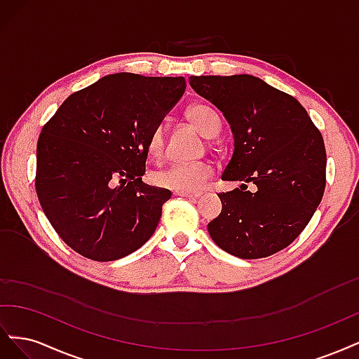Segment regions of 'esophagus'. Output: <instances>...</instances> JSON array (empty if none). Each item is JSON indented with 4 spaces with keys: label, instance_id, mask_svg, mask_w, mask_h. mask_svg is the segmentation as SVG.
<instances>
[{
    "label": "esophagus",
    "instance_id": "obj_1",
    "mask_svg": "<svg viewBox=\"0 0 359 359\" xmlns=\"http://www.w3.org/2000/svg\"><path fill=\"white\" fill-rule=\"evenodd\" d=\"M177 196L181 198H187V199H196L199 196H202V191H175Z\"/></svg>",
    "mask_w": 359,
    "mask_h": 359
}]
</instances>
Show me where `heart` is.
Returning a JSON list of instances; mask_svg holds the SVG:
<instances>
[{
    "label": "heart",
    "mask_w": 359,
    "mask_h": 359,
    "mask_svg": "<svg viewBox=\"0 0 359 359\" xmlns=\"http://www.w3.org/2000/svg\"><path fill=\"white\" fill-rule=\"evenodd\" d=\"M189 121L196 127L205 137H215L222 130V118L214 107L205 103H194L189 106L186 112ZM166 135L165 127L156 126L148 136L147 151L153 158H160L165 153ZM212 177V166L208 161H184L173 163L157 172L154 182L158 187L175 190V191H194L201 189L203 184Z\"/></svg>",
    "instance_id": "heart-1"
}]
</instances>
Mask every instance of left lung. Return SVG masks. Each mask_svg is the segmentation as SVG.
<instances>
[{
  "label": "left lung",
  "mask_w": 359,
  "mask_h": 359,
  "mask_svg": "<svg viewBox=\"0 0 359 359\" xmlns=\"http://www.w3.org/2000/svg\"><path fill=\"white\" fill-rule=\"evenodd\" d=\"M190 85L231 124L235 149L222 180L256 186L219 193L222 212L208 223L212 241L241 259L286 248L325 191L327 151L319 128L295 97L255 76H190Z\"/></svg>",
  "instance_id": "8db88e82"
}]
</instances>
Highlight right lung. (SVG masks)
Masks as SVG:
<instances>
[{
    "label": "right lung",
    "instance_id": "obj_1",
    "mask_svg": "<svg viewBox=\"0 0 359 359\" xmlns=\"http://www.w3.org/2000/svg\"><path fill=\"white\" fill-rule=\"evenodd\" d=\"M184 90L181 76L107 74L67 97L43 126L37 198L76 253L109 262L133 253L154 233L172 193L142 181L147 142Z\"/></svg>",
    "mask_w": 359,
    "mask_h": 359
}]
</instances>
